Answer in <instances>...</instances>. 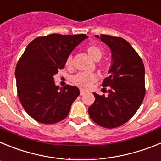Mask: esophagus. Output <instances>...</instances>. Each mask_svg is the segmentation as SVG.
<instances>
[{"label":"esophagus","mask_w":161,"mask_h":161,"mask_svg":"<svg viewBox=\"0 0 161 161\" xmlns=\"http://www.w3.org/2000/svg\"><path fill=\"white\" fill-rule=\"evenodd\" d=\"M85 93H86V92H85V90H82V89H80V95L85 94Z\"/></svg>","instance_id":"esophagus-1"}]
</instances>
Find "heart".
<instances>
[{
  "mask_svg": "<svg viewBox=\"0 0 161 161\" xmlns=\"http://www.w3.org/2000/svg\"><path fill=\"white\" fill-rule=\"evenodd\" d=\"M87 52L90 57L94 60L97 61L102 57L104 52L103 50L98 46L92 45L88 47ZM72 62L71 56H68L65 60V66L68 68H72ZM98 76L95 73H85V72H79L74 75L72 77V82L73 85L79 87L81 89H89L91 86L97 81Z\"/></svg>",
  "mask_w": 161,
  "mask_h": 161,
  "instance_id": "b5f03b06",
  "label": "heart"
}]
</instances>
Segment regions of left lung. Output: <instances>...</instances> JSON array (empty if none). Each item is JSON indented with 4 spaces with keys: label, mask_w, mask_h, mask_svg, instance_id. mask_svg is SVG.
Wrapping results in <instances>:
<instances>
[{
    "label": "left lung",
    "mask_w": 161,
    "mask_h": 161,
    "mask_svg": "<svg viewBox=\"0 0 161 161\" xmlns=\"http://www.w3.org/2000/svg\"><path fill=\"white\" fill-rule=\"evenodd\" d=\"M112 52L109 76L102 86L108 96L93 93L95 101L89 107L91 119L105 128H115L126 123L136 113L145 95V69L137 52L124 38L95 35ZM104 89H106L104 88Z\"/></svg>",
    "instance_id": "obj_1"
}]
</instances>
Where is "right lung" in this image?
<instances>
[{
  "mask_svg": "<svg viewBox=\"0 0 161 161\" xmlns=\"http://www.w3.org/2000/svg\"><path fill=\"white\" fill-rule=\"evenodd\" d=\"M87 38L85 34H52L28 44L15 69L17 91L25 112L38 123L54 124L64 119L80 95L76 86L59 89L54 75L63 69L72 50Z\"/></svg>",
  "mask_w": 161,
  "mask_h": 161,
  "instance_id": "right-lung-1",
  "label": "right lung"
}]
</instances>
